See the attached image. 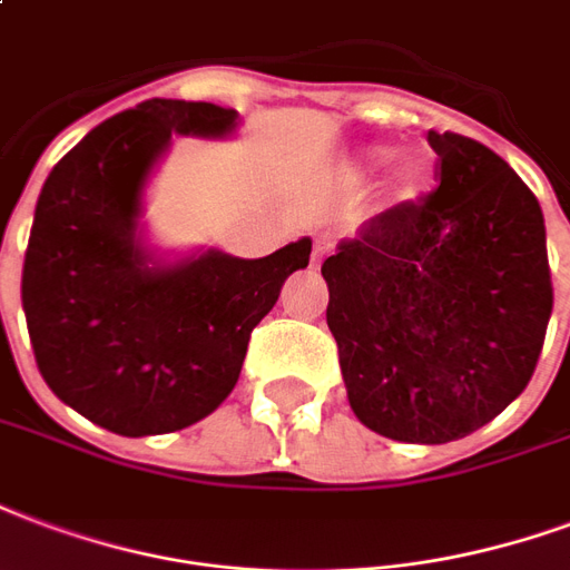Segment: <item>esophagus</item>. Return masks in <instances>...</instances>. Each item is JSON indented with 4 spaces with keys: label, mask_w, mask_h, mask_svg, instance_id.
<instances>
[{
    "label": "esophagus",
    "mask_w": 570,
    "mask_h": 570,
    "mask_svg": "<svg viewBox=\"0 0 570 570\" xmlns=\"http://www.w3.org/2000/svg\"><path fill=\"white\" fill-rule=\"evenodd\" d=\"M327 248H331V245H327V243H318V245H315V255H313V267H318V264H322V261H325V255H327Z\"/></svg>",
    "instance_id": "34e87169"
}]
</instances>
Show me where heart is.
I'll list each match as a JSON object with an SVG mask.
<instances>
[{"label":"heart","instance_id":"b5f03b06","mask_svg":"<svg viewBox=\"0 0 570 570\" xmlns=\"http://www.w3.org/2000/svg\"><path fill=\"white\" fill-rule=\"evenodd\" d=\"M385 160V151H367L355 166V176H371L373 169ZM428 178V164L425 157L419 154H406L397 160L392 173V181H389V190H392L394 199H413L422 190Z\"/></svg>","mask_w":570,"mask_h":570}]
</instances>
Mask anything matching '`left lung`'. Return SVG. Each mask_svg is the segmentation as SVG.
Wrapping results in <instances>:
<instances>
[{
    "label": "left lung",
    "instance_id": "1",
    "mask_svg": "<svg viewBox=\"0 0 570 570\" xmlns=\"http://www.w3.org/2000/svg\"><path fill=\"white\" fill-rule=\"evenodd\" d=\"M438 188L322 264L348 404L404 443H450L517 401L552 313L538 197L492 148L428 130Z\"/></svg>",
    "mask_w": 570,
    "mask_h": 570
}]
</instances>
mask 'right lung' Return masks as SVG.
<instances>
[{"instance_id":"add662e5","label":"right lung","mask_w":570,"mask_h":570,"mask_svg":"<svg viewBox=\"0 0 570 570\" xmlns=\"http://www.w3.org/2000/svg\"><path fill=\"white\" fill-rule=\"evenodd\" d=\"M234 127L224 106L148 99L87 132L36 203L20 282L36 364L63 404L120 438L209 416L282 282L309 264L313 243L301 239L257 261L206 252L148 267L136 222L157 157L173 132Z\"/></svg>"}]
</instances>
